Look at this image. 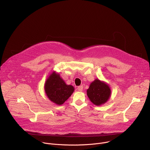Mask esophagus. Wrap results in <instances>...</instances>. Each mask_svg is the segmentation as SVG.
I'll return each instance as SVG.
<instances>
[{"label":"esophagus","instance_id":"obj_1","mask_svg":"<svg viewBox=\"0 0 150 150\" xmlns=\"http://www.w3.org/2000/svg\"><path fill=\"white\" fill-rule=\"evenodd\" d=\"M77 89H78V90L79 91H82V90H83V86H82V85H81V86L78 87Z\"/></svg>","mask_w":150,"mask_h":150}]
</instances>
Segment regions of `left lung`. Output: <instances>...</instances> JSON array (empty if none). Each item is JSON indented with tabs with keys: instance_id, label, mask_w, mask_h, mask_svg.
Listing matches in <instances>:
<instances>
[{
	"instance_id": "left-lung-1",
	"label": "left lung",
	"mask_w": 150,
	"mask_h": 150,
	"mask_svg": "<svg viewBox=\"0 0 150 150\" xmlns=\"http://www.w3.org/2000/svg\"><path fill=\"white\" fill-rule=\"evenodd\" d=\"M111 89L109 84L104 81L96 79L87 90V96L90 100L96 105L105 104L111 96Z\"/></svg>"
}]
</instances>
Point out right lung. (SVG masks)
<instances>
[{"instance_id":"right-lung-1","label":"right lung","mask_w":150,"mask_h":150,"mask_svg":"<svg viewBox=\"0 0 150 150\" xmlns=\"http://www.w3.org/2000/svg\"><path fill=\"white\" fill-rule=\"evenodd\" d=\"M75 89L67 85L60 75L53 71L45 83V91L48 98L57 105H62L71 97Z\"/></svg>"}]
</instances>
